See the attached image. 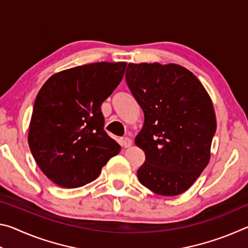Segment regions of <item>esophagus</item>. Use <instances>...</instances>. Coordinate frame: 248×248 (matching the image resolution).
<instances>
[{"label":"esophagus","instance_id":"34e87169","mask_svg":"<svg viewBox=\"0 0 248 248\" xmlns=\"http://www.w3.org/2000/svg\"><path fill=\"white\" fill-rule=\"evenodd\" d=\"M120 141H121V145H123L124 148H129V146H131V144H132L131 140H130L128 137H124V138H121Z\"/></svg>","mask_w":248,"mask_h":248}]
</instances>
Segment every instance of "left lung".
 Instances as JSON below:
<instances>
[{"label": "left lung", "instance_id": "obj_1", "mask_svg": "<svg viewBox=\"0 0 248 248\" xmlns=\"http://www.w3.org/2000/svg\"><path fill=\"white\" fill-rule=\"evenodd\" d=\"M125 81L144 112L136 137L145 153L138 178L157 195L183 194L209 163L217 130L211 98L199 79L178 64L129 63Z\"/></svg>", "mask_w": 248, "mask_h": 248}]
</instances>
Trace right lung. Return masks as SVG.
<instances>
[{
	"instance_id": "1",
	"label": "right lung",
	"mask_w": 248,
	"mask_h": 248,
	"mask_svg": "<svg viewBox=\"0 0 248 248\" xmlns=\"http://www.w3.org/2000/svg\"><path fill=\"white\" fill-rule=\"evenodd\" d=\"M125 62H96L52 75L33 104L28 144L54 184L78 188L98 177L120 145L104 130L103 102L124 78Z\"/></svg>"
}]
</instances>
